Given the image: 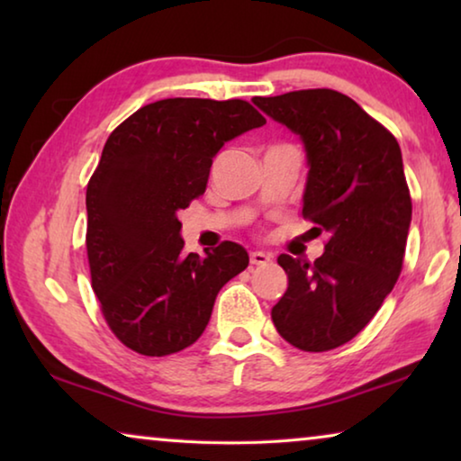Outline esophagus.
<instances>
[{"mask_svg": "<svg viewBox=\"0 0 461 461\" xmlns=\"http://www.w3.org/2000/svg\"><path fill=\"white\" fill-rule=\"evenodd\" d=\"M249 262L256 264V267H267V264L272 262V254L260 252V249H256V252L249 254Z\"/></svg>", "mask_w": 461, "mask_h": 461, "instance_id": "esophagus-1", "label": "esophagus"}]
</instances>
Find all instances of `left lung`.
I'll use <instances>...</instances> for the list:
<instances>
[{
    "label": "left lung",
    "mask_w": 461,
    "mask_h": 461,
    "mask_svg": "<svg viewBox=\"0 0 461 461\" xmlns=\"http://www.w3.org/2000/svg\"><path fill=\"white\" fill-rule=\"evenodd\" d=\"M252 101L301 138L309 167L303 215L327 233L313 264L278 256L288 286L272 321L291 346L327 352L370 323L401 275L412 215L401 146L333 89Z\"/></svg>",
    "instance_id": "obj_1"
}]
</instances>
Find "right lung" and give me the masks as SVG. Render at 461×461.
<instances>
[{
    "label": "right lung",
    "mask_w": 461,
    "mask_h": 461,
    "mask_svg": "<svg viewBox=\"0 0 461 461\" xmlns=\"http://www.w3.org/2000/svg\"><path fill=\"white\" fill-rule=\"evenodd\" d=\"M267 123L241 99L140 107L107 138L87 185L91 286L118 339L168 356L201 338L221 286L248 267L236 241L183 254L178 212L205 193L225 142Z\"/></svg>",
    "instance_id": "add662e5"
}]
</instances>
